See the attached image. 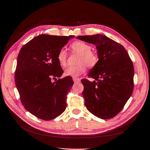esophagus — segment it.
Here are the masks:
<instances>
[{"label":"esophagus","instance_id":"esophagus-1","mask_svg":"<svg viewBox=\"0 0 150 150\" xmlns=\"http://www.w3.org/2000/svg\"><path fill=\"white\" fill-rule=\"evenodd\" d=\"M72 79H73V81L74 83H78L80 81V79H78V78H72Z\"/></svg>","mask_w":150,"mask_h":150}]
</instances>
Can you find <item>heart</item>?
<instances>
[{"label":"heart","instance_id":"heart-1","mask_svg":"<svg viewBox=\"0 0 150 150\" xmlns=\"http://www.w3.org/2000/svg\"><path fill=\"white\" fill-rule=\"evenodd\" d=\"M70 47L72 52L79 54L77 61L78 65L68 67L65 70L66 76L78 78L86 72V66L93 68L98 64L99 57L96 53L91 51V46L89 44L82 41H76L71 45ZM57 59L61 66H66L67 54L64 49H62L59 51Z\"/></svg>","mask_w":150,"mask_h":150}]
</instances>
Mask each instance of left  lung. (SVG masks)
Here are the masks:
<instances>
[{
	"label": "left lung",
	"mask_w": 150,
	"mask_h": 150,
	"mask_svg": "<svg viewBox=\"0 0 150 150\" xmlns=\"http://www.w3.org/2000/svg\"><path fill=\"white\" fill-rule=\"evenodd\" d=\"M77 38L94 44L99 57L98 64L88 74L94 81H81L84 86L85 106L99 118H112L122 110L132 94L133 62L122 45L106 35H79Z\"/></svg>",
	"instance_id": "left-lung-1"
}]
</instances>
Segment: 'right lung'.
<instances>
[{"mask_svg": "<svg viewBox=\"0 0 150 150\" xmlns=\"http://www.w3.org/2000/svg\"><path fill=\"white\" fill-rule=\"evenodd\" d=\"M74 37L41 34L24 45L18 54L16 88L25 110L39 119L53 120L66 110L74 82L68 76L56 80L63 74L57 56Z\"/></svg>", "mask_w": 150, "mask_h": 150, "instance_id": "1", "label": "right lung"}]
</instances>
